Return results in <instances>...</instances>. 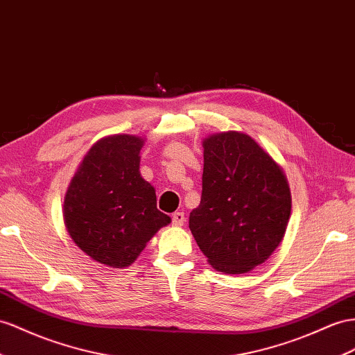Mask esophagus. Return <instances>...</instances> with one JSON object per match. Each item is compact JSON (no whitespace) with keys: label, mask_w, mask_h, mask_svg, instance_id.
<instances>
[{"label":"esophagus","mask_w":355,"mask_h":355,"mask_svg":"<svg viewBox=\"0 0 355 355\" xmlns=\"http://www.w3.org/2000/svg\"><path fill=\"white\" fill-rule=\"evenodd\" d=\"M184 222H186V217H184L183 211H175L174 214H172V225L183 226Z\"/></svg>","instance_id":"34e87169"}]
</instances>
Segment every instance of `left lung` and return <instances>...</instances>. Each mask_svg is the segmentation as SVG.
I'll list each match as a JSON object with an SVG mask.
<instances>
[{"label":"left lung","mask_w":355,"mask_h":355,"mask_svg":"<svg viewBox=\"0 0 355 355\" xmlns=\"http://www.w3.org/2000/svg\"><path fill=\"white\" fill-rule=\"evenodd\" d=\"M202 147V196L189 228L214 270L243 275L284 240L293 204L288 178L248 133H213Z\"/></svg>","instance_id":"obj_1"}]
</instances>
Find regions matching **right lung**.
I'll list each match as a JSON object with an SVG mask.
<instances>
[{
  "mask_svg": "<svg viewBox=\"0 0 355 355\" xmlns=\"http://www.w3.org/2000/svg\"><path fill=\"white\" fill-rule=\"evenodd\" d=\"M145 138L109 135L93 144L71 177L62 216L89 258L111 268L132 266L171 217L157 210L156 190L139 171Z\"/></svg>",
  "mask_w": 355,
  "mask_h": 355,
  "instance_id": "1",
  "label": "right lung"
}]
</instances>
